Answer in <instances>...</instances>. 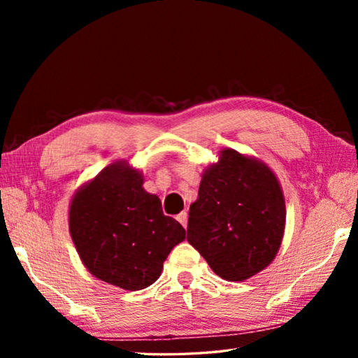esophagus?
I'll return each mask as SVG.
<instances>
[{"label":"esophagus","instance_id":"1","mask_svg":"<svg viewBox=\"0 0 358 358\" xmlns=\"http://www.w3.org/2000/svg\"><path fill=\"white\" fill-rule=\"evenodd\" d=\"M177 220H178L181 226L186 229V226H187V213H186V211H181V213L177 216Z\"/></svg>","mask_w":358,"mask_h":358}]
</instances>
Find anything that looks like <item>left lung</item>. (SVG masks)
Masks as SVG:
<instances>
[{
  "label": "left lung",
  "instance_id": "left-lung-1",
  "mask_svg": "<svg viewBox=\"0 0 358 358\" xmlns=\"http://www.w3.org/2000/svg\"><path fill=\"white\" fill-rule=\"evenodd\" d=\"M286 205L281 186L264 162L221 151L203 173L189 207L187 241L227 281H245L264 270L280 250Z\"/></svg>",
  "mask_w": 358,
  "mask_h": 358
}]
</instances>
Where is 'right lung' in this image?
I'll use <instances>...</instances> for the list:
<instances>
[{"mask_svg": "<svg viewBox=\"0 0 358 358\" xmlns=\"http://www.w3.org/2000/svg\"><path fill=\"white\" fill-rule=\"evenodd\" d=\"M143 178L124 162L106 167L78 191L69 230L85 266L99 280L141 290L159 278L185 229L162 213L161 201L142 187Z\"/></svg>", "mask_w": 358, "mask_h": 358, "instance_id": "obj_1", "label": "right lung"}]
</instances>
